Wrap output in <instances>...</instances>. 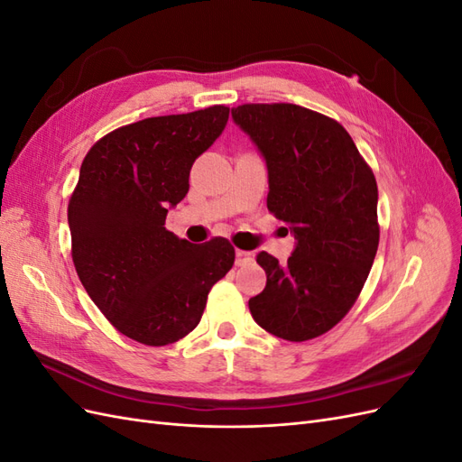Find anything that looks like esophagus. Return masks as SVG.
I'll return each instance as SVG.
<instances>
[{
	"label": "esophagus",
	"instance_id": "obj_1",
	"mask_svg": "<svg viewBox=\"0 0 462 462\" xmlns=\"http://www.w3.org/2000/svg\"><path fill=\"white\" fill-rule=\"evenodd\" d=\"M254 260V256L250 254V253H246V250H236L235 253V263L236 265H246V263H250Z\"/></svg>",
	"mask_w": 462,
	"mask_h": 462
}]
</instances>
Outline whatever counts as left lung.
Instances as JSON below:
<instances>
[{
  "label": "left lung",
  "instance_id": "1",
  "mask_svg": "<svg viewBox=\"0 0 462 462\" xmlns=\"http://www.w3.org/2000/svg\"><path fill=\"white\" fill-rule=\"evenodd\" d=\"M233 119L268 163V209L295 233L279 263L260 253L265 289L248 300L275 337L309 341L353 309L380 245L377 183L341 123L295 104H243Z\"/></svg>",
  "mask_w": 462,
  "mask_h": 462
}]
</instances>
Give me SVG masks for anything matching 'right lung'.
I'll list each match as a JSON object with an SVG mask.
<instances>
[{"label":"right lung","instance_id":"obj_1","mask_svg":"<svg viewBox=\"0 0 462 462\" xmlns=\"http://www.w3.org/2000/svg\"><path fill=\"white\" fill-rule=\"evenodd\" d=\"M227 119V106L148 117L107 133L82 160L67 208L75 270L111 326L143 345L189 335L233 268L227 239L194 246L163 227Z\"/></svg>","mask_w":462,"mask_h":462}]
</instances>
